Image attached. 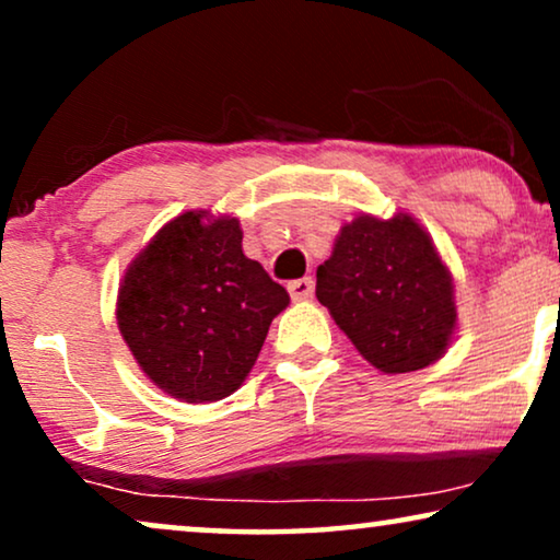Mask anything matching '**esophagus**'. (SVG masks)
<instances>
[{
    "label": "esophagus",
    "mask_w": 560,
    "mask_h": 560,
    "mask_svg": "<svg viewBox=\"0 0 560 560\" xmlns=\"http://www.w3.org/2000/svg\"><path fill=\"white\" fill-rule=\"evenodd\" d=\"M313 278H298L293 282H288V293L293 301H305V298L313 295Z\"/></svg>",
    "instance_id": "34e87169"
}]
</instances>
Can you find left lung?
<instances>
[{
	"mask_svg": "<svg viewBox=\"0 0 560 560\" xmlns=\"http://www.w3.org/2000/svg\"><path fill=\"white\" fill-rule=\"evenodd\" d=\"M316 298L380 372H416L448 349L454 280L431 236L408 213L341 226L316 272Z\"/></svg>",
	"mask_w": 560,
	"mask_h": 560,
	"instance_id": "obj_1",
	"label": "left lung"
}]
</instances>
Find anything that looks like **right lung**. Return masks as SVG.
<instances>
[{"label":"right lung","mask_w":560,"mask_h":560,"mask_svg":"<svg viewBox=\"0 0 560 560\" xmlns=\"http://www.w3.org/2000/svg\"><path fill=\"white\" fill-rule=\"evenodd\" d=\"M186 211L160 229L125 272L117 324L142 372L186 402L240 389L288 290L242 252L234 217Z\"/></svg>","instance_id":"add662e5"}]
</instances>
